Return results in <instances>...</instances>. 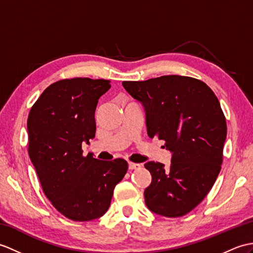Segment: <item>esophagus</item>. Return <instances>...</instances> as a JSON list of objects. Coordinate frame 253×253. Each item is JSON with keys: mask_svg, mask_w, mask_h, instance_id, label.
<instances>
[{"mask_svg": "<svg viewBox=\"0 0 253 253\" xmlns=\"http://www.w3.org/2000/svg\"><path fill=\"white\" fill-rule=\"evenodd\" d=\"M141 167V165L140 164H137V163H131V162H129L128 163V168L129 169H137V168H140Z\"/></svg>", "mask_w": 253, "mask_h": 253, "instance_id": "1", "label": "esophagus"}]
</instances>
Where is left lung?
<instances>
[{
    "instance_id": "obj_1",
    "label": "left lung",
    "mask_w": 253,
    "mask_h": 253,
    "mask_svg": "<svg viewBox=\"0 0 253 253\" xmlns=\"http://www.w3.org/2000/svg\"><path fill=\"white\" fill-rule=\"evenodd\" d=\"M142 103L148 136L165 141L172 153L170 166L148 162L152 174L145 205L156 214L177 218L201 204L218 178L226 139V122L214 92L204 82L164 75L123 82Z\"/></svg>"
}]
</instances>
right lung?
I'll list each match as a JSON object with an SVG mask.
<instances>
[{
    "label": "right lung",
    "instance_id": "add662e5",
    "mask_svg": "<svg viewBox=\"0 0 253 253\" xmlns=\"http://www.w3.org/2000/svg\"><path fill=\"white\" fill-rule=\"evenodd\" d=\"M110 87L107 80L58 81L43 91L28 116L29 156L46 197L70 220L102 216L127 172L123 158L99 161L82 151V144L95 138L98 100Z\"/></svg>",
    "mask_w": 253,
    "mask_h": 253
}]
</instances>
